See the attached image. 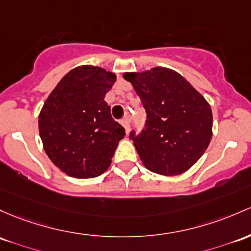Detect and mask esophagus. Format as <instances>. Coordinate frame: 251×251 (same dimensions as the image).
Wrapping results in <instances>:
<instances>
[{"label": "esophagus", "instance_id": "obj_1", "mask_svg": "<svg viewBox=\"0 0 251 251\" xmlns=\"http://www.w3.org/2000/svg\"><path fill=\"white\" fill-rule=\"evenodd\" d=\"M120 124H121V125L124 126V127H125L126 133L128 134V132H130V119H128L127 117H126V118H123V119L120 120Z\"/></svg>", "mask_w": 251, "mask_h": 251}]
</instances>
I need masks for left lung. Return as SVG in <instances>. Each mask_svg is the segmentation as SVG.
I'll use <instances>...</instances> for the list:
<instances>
[{
    "instance_id": "1",
    "label": "left lung",
    "mask_w": 251,
    "mask_h": 251,
    "mask_svg": "<svg viewBox=\"0 0 251 251\" xmlns=\"http://www.w3.org/2000/svg\"><path fill=\"white\" fill-rule=\"evenodd\" d=\"M147 109V127L131 138L150 172L162 176L186 173L212 139V109L203 96L175 70L155 67L125 73Z\"/></svg>"
}]
</instances>
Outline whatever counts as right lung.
Here are the masks:
<instances>
[{
  "label": "right lung",
  "mask_w": 251,
  "mask_h": 251,
  "mask_svg": "<svg viewBox=\"0 0 251 251\" xmlns=\"http://www.w3.org/2000/svg\"><path fill=\"white\" fill-rule=\"evenodd\" d=\"M114 73L79 65L63 77L39 113L43 148L60 172L76 178L103 174L112 163L125 128L113 120L104 96Z\"/></svg>",
  "instance_id": "1"
}]
</instances>
